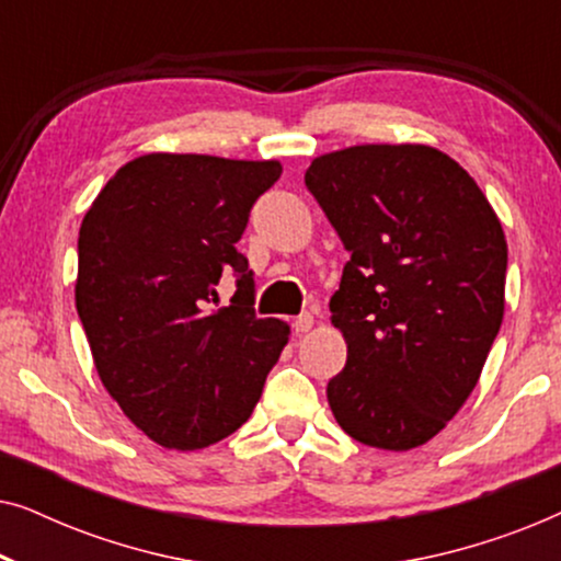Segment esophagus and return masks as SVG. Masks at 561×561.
Segmentation results:
<instances>
[{
    "instance_id": "esophagus-1",
    "label": "esophagus",
    "mask_w": 561,
    "mask_h": 561,
    "mask_svg": "<svg viewBox=\"0 0 561 561\" xmlns=\"http://www.w3.org/2000/svg\"><path fill=\"white\" fill-rule=\"evenodd\" d=\"M311 327H313V317H311V313H301V317H296V321H294L296 334H306Z\"/></svg>"
}]
</instances>
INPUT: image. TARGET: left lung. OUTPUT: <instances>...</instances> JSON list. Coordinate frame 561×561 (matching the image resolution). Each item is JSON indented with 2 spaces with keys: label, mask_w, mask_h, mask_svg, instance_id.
Segmentation results:
<instances>
[{
  "label": "left lung",
  "mask_w": 561,
  "mask_h": 561,
  "mask_svg": "<svg viewBox=\"0 0 561 561\" xmlns=\"http://www.w3.org/2000/svg\"><path fill=\"white\" fill-rule=\"evenodd\" d=\"M304 181L350 252L329 301L347 342L327 386L336 424L367 447H421L462 409L501 329V219L428 145L327 152Z\"/></svg>",
  "instance_id": "obj_1"
}]
</instances>
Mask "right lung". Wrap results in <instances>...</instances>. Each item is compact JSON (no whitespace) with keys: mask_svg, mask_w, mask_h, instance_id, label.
I'll use <instances>...</instances> for the list:
<instances>
[{"mask_svg":"<svg viewBox=\"0 0 561 561\" xmlns=\"http://www.w3.org/2000/svg\"><path fill=\"white\" fill-rule=\"evenodd\" d=\"M280 171L278 160L150 152L122 165L81 221L76 311L96 373L160 447L234 434L288 344L286 321L255 317V280L234 248ZM221 272L238 290L214 312Z\"/></svg>","mask_w":561,"mask_h":561,"instance_id":"obj_1","label":"right lung"}]
</instances>
